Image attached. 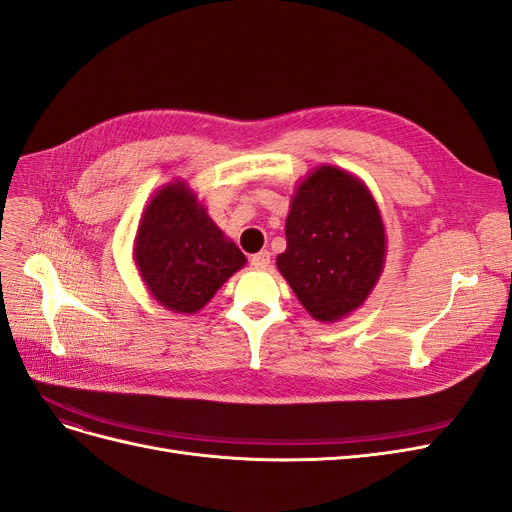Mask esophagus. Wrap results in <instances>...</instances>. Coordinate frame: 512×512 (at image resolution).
<instances>
[{
    "label": "esophagus",
    "instance_id": "esophagus-1",
    "mask_svg": "<svg viewBox=\"0 0 512 512\" xmlns=\"http://www.w3.org/2000/svg\"><path fill=\"white\" fill-rule=\"evenodd\" d=\"M250 262H252V267L254 269H267L269 265H271V254L267 252V250H262V252H258V254H254L252 258H250Z\"/></svg>",
    "mask_w": 512,
    "mask_h": 512
}]
</instances>
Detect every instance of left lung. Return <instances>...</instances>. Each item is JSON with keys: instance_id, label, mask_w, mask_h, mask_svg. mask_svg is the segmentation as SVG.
<instances>
[{"instance_id": "8db88e82", "label": "left lung", "mask_w": 512, "mask_h": 512, "mask_svg": "<svg viewBox=\"0 0 512 512\" xmlns=\"http://www.w3.org/2000/svg\"><path fill=\"white\" fill-rule=\"evenodd\" d=\"M386 258L378 203L348 170L322 164L299 181L275 265L318 322H339L376 288Z\"/></svg>"}]
</instances>
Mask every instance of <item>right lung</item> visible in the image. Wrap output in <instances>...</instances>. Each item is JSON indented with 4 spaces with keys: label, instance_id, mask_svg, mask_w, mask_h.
<instances>
[{
    "label": "right lung",
    "instance_id": "add662e5",
    "mask_svg": "<svg viewBox=\"0 0 512 512\" xmlns=\"http://www.w3.org/2000/svg\"><path fill=\"white\" fill-rule=\"evenodd\" d=\"M132 254L151 297L185 316L200 312L247 262L181 179L147 200Z\"/></svg>",
    "mask_w": 512,
    "mask_h": 512
}]
</instances>
